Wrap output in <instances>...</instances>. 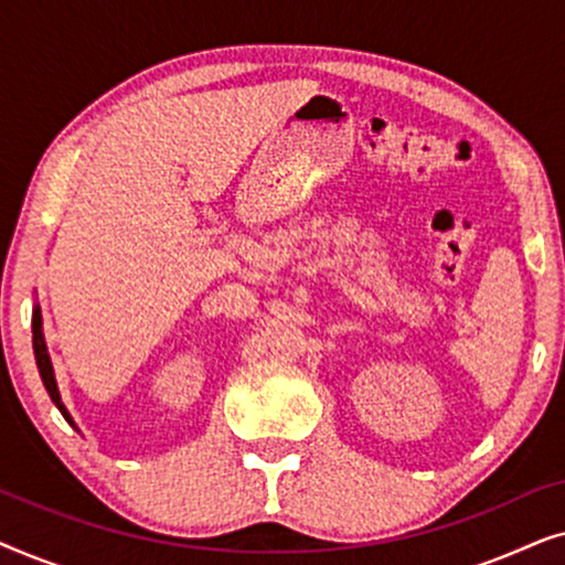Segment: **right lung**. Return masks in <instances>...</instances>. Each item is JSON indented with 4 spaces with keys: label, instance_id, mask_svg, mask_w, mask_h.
I'll use <instances>...</instances> for the list:
<instances>
[{
    "label": "right lung",
    "instance_id": "right-lung-1",
    "mask_svg": "<svg viewBox=\"0 0 565 565\" xmlns=\"http://www.w3.org/2000/svg\"><path fill=\"white\" fill-rule=\"evenodd\" d=\"M33 350H35V362H38V370H41V377H43V385L45 391H49V396L53 404L58 406V412L64 414V419L68 424L72 422V416H68L66 406L61 404V396H58V385H56V375H53V365H51V358H49V350H45V339H43V319H41V308L35 306L33 311Z\"/></svg>",
    "mask_w": 565,
    "mask_h": 565
}]
</instances>
